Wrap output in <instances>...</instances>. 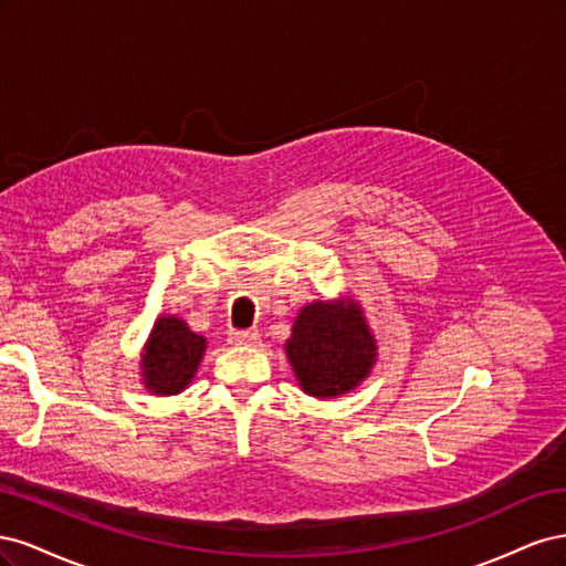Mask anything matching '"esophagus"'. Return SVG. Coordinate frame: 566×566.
Instances as JSON below:
<instances>
[{
    "instance_id": "obj_1",
    "label": "esophagus",
    "mask_w": 566,
    "mask_h": 566,
    "mask_svg": "<svg viewBox=\"0 0 566 566\" xmlns=\"http://www.w3.org/2000/svg\"><path fill=\"white\" fill-rule=\"evenodd\" d=\"M260 339H262V335L256 331H235V333H231V342L238 347H256V345H260Z\"/></svg>"
}]
</instances>
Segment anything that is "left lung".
Wrapping results in <instances>:
<instances>
[{
	"instance_id": "left-lung-1",
	"label": "left lung",
	"mask_w": 566,
	"mask_h": 566,
	"mask_svg": "<svg viewBox=\"0 0 566 566\" xmlns=\"http://www.w3.org/2000/svg\"><path fill=\"white\" fill-rule=\"evenodd\" d=\"M285 356L304 394L337 399L368 378L378 361V342L361 302L352 295L314 300L300 310Z\"/></svg>"
}]
</instances>
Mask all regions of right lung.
Returning a JSON list of instances; mask_svg holds the SVG:
<instances>
[{
    "label": "right lung",
    "mask_w": 566,
    "mask_h": 566,
    "mask_svg": "<svg viewBox=\"0 0 566 566\" xmlns=\"http://www.w3.org/2000/svg\"><path fill=\"white\" fill-rule=\"evenodd\" d=\"M208 339L188 328L177 314H163L153 323L142 352V385L156 397H175L193 382Z\"/></svg>",
    "instance_id": "right-lung-1"
}]
</instances>
